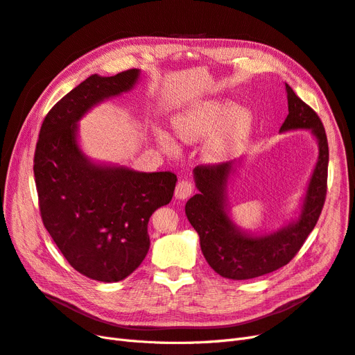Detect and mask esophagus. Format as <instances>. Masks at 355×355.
Listing matches in <instances>:
<instances>
[{
  "label": "esophagus",
  "mask_w": 355,
  "mask_h": 355,
  "mask_svg": "<svg viewBox=\"0 0 355 355\" xmlns=\"http://www.w3.org/2000/svg\"><path fill=\"white\" fill-rule=\"evenodd\" d=\"M193 189H195V186L191 181H189L186 178L180 180L177 183V187H175V198L177 199H187L191 193H193Z\"/></svg>",
  "instance_id": "34e87169"
}]
</instances>
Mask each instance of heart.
Returning a JSON list of instances; mask_svg holds the SVG:
<instances>
[{
  "instance_id": "obj_1",
  "label": "heart",
  "mask_w": 355,
  "mask_h": 355,
  "mask_svg": "<svg viewBox=\"0 0 355 355\" xmlns=\"http://www.w3.org/2000/svg\"><path fill=\"white\" fill-rule=\"evenodd\" d=\"M175 134L184 143H198L207 137L204 155L212 162L229 156L251 126V113L244 107L230 108L225 101H204L183 111L172 120ZM156 139L168 153H175L177 144L164 130H157Z\"/></svg>"
}]
</instances>
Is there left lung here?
Masks as SVG:
<instances>
[{"label": "left lung", "mask_w": 355, "mask_h": 355, "mask_svg": "<svg viewBox=\"0 0 355 355\" xmlns=\"http://www.w3.org/2000/svg\"><path fill=\"white\" fill-rule=\"evenodd\" d=\"M288 116L279 132L309 129L318 141V160L303 199L300 216L273 234L250 235L227 214V180L235 162L195 168L199 193L186 204V216L200 239L208 265L229 279H251L277 270L295 257L315 227L327 195L329 144L318 114L295 94L287 83Z\"/></svg>", "instance_id": "8db88e82"}]
</instances>
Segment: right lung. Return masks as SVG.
<instances>
[{
    "mask_svg": "<svg viewBox=\"0 0 355 355\" xmlns=\"http://www.w3.org/2000/svg\"><path fill=\"white\" fill-rule=\"evenodd\" d=\"M139 69L90 76L43 120L34 177L43 225L67 261L90 279L117 282L147 256L148 220L169 204L174 172L96 165L77 143V121L94 105L132 89Z\"/></svg>",
    "mask_w": 355,
    "mask_h": 355,
    "instance_id": "right-lung-1",
    "label": "right lung"
}]
</instances>
